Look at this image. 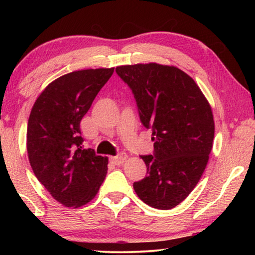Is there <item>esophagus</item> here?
Listing matches in <instances>:
<instances>
[{
  "instance_id": "obj_1",
  "label": "esophagus",
  "mask_w": 255,
  "mask_h": 255,
  "mask_svg": "<svg viewBox=\"0 0 255 255\" xmlns=\"http://www.w3.org/2000/svg\"><path fill=\"white\" fill-rule=\"evenodd\" d=\"M127 158V155L125 153H119L117 156H114L111 158V161L114 164H116V165H120V164H123L125 161H126Z\"/></svg>"
}]
</instances>
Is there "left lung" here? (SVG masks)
Returning a JSON list of instances; mask_svg holds the SVG:
<instances>
[{"label": "left lung", "mask_w": 255, "mask_h": 255, "mask_svg": "<svg viewBox=\"0 0 255 255\" xmlns=\"http://www.w3.org/2000/svg\"><path fill=\"white\" fill-rule=\"evenodd\" d=\"M116 72L131 89L140 122L152 129L154 141V154L140 156L147 173L133 182V190L153 208H174L195 189L208 163L215 135L209 102L175 66L136 64Z\"/></svg>", "instance_id": "8db88e82"}]
</instances>
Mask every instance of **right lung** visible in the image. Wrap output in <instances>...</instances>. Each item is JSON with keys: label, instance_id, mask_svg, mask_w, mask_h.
I'll list each match as a JSON object with an SVG mask.
<instances>
[{"label": "right lung", "instance_id": "1", "mask_svg": "<svg viewBox=\"0 0 255 255\" xmlns=\"http://www.w3.org/2000/svg\"><path fill=\"white\" fill-rule=\"evenodd\" d=\"M115 68L68 73L41 92L30 112L27 150L39 182L65 207L91 201L108 171V157L83 148L80 123Z\"/></svg>", "mask_w": 255, "mask_h": 255}]
</instances>
